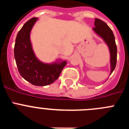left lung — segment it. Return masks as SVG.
<instances>
[{
	"mask_svg": "<svg viewBox=\"0 0 129 129\" xmlns=\"http://www.w3.org/2000/svg\"><path fill=\"white\" fill-rule=\"evenodd\" d=\"M94 24L95 27L93 28L94 31L104 40V41L107 43L109 48L111 66L110 74H112L115 69L117 62V46L115 42L114 35L109 26L103 20L99 19H95Z\"/></svg>",
	"mask_w": 129,
	"mask_h": 129,
	"instance_id": "8db88e82",
	"label": "left lung"
}]
</instances>
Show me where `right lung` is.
Returning <instances> with one entry per match:
<instances>
[{
	"label": "right lung",
	"mask_w": 129,
	"mask_h": 129,
	"mask_svg": "<svg viewBox=\"0 0 129 129\" xmlns=\"http://www.w3.org/2000/svg\"><path fill=\"white\" fill-rule=\"evenodd\" d=\"M37 18L28 20L18 32L14 47V56L19 74L35 86H46L56 81L67 61L45 64L39 61L33 51L29 39L31 29Z\"/></svg>",
	"instance_id": "1"
}]
</instances>
